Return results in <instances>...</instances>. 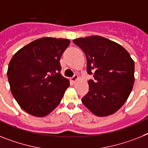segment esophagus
Returning a JSON list of instances; mask_svg holds the SVG:
<instances>
[{
    "label": "esophagus",
    "mask_w": 148,
    "mask_h": 148,
    "mask_svg": "<svg viewBox=\"0 0 148 148\" xmlns=\"http://www.w3.org/2000/svg\"><path fill=\"white\" fill-rule=\"evenodd\" d=\"M78 79H79V76H78V75H74L71 78V80H72V82H75L76 81V80Z\"/></svg>",
    "instance_id": "obj_1"
}]
</instances>
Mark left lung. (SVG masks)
Returning a JSON list of instances; mask_svg holds the SVG:
<instances>
[{
	"label": "left lung",
	"mask_w": 148,
	"mask_h": 148,
	"mask_svg": "<svg viewBox=\"0 0 148 148\" xmlns=\"http://www.w3.org/2000/svg\"><path fill=\"white\" fill-rule=\"evenodd\" d=\"M85 53L89 91L83 104L97 116L116 113L125 103L135 82V63L119 44L98 35L73 40Z\"/></svg>",
	"instance_id": "8db88e82"
}]
</instances>
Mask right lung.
Listing matches in <instances>:
<instances>
[{
    "label": "right lung",
    "mask_w": 148,
    "mask_h": 148,
    "mask_svg": "<svg viewBox=\"0 0 148 148\" xmlns=\"http://www.w3.org/2000/svg\"><path fill=\"white\" fill-rule=\"evenodd\" d=\"M69 44L68 39L42 38L13 56L7 78L12 95L26 113L45 116L60 103L69 82L61 75L60 59Z\"/></svg>",
    "instance_id": "right-lung-1"
}]
</instances>
